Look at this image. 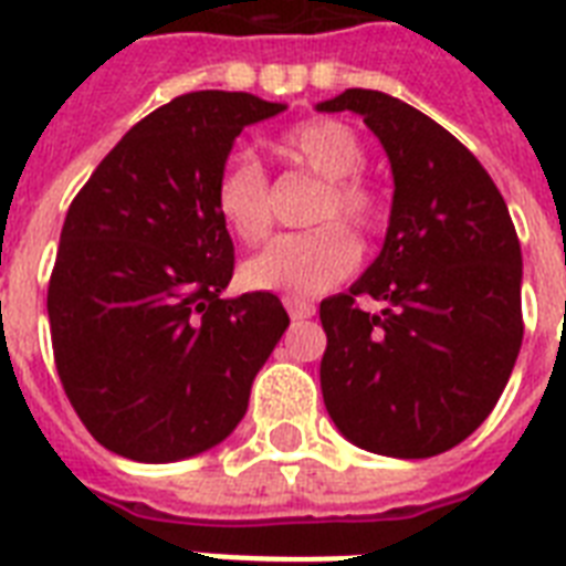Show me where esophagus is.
I'll use <instances>...</instances> for the list:
<instances>
[{"instance_id": "1", "label": "esophagus", "mask_w": 566, "mask_h": 566, "mask_svg": "<svg viewBox=\"0 0 566 566\" xmlns=\"http://www.w3.org/2000/svg\"><path fill=\"white\" fill-rule=\"evenodd\" d=\"M284 308H287L291 319H308L317 314V308L311 302L300 300V296H284Z\"/></svg>"}]
</instances>
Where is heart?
Instances as JSON below:
<instances>
[{
	"label": "heart",
	"mask_w": 566,
	"mask_h": 566,
	"mask_svg": "<svg viewBox=\"0 0 566 566\" xmlns=\"http://www.w3.org/2000/svg\"><path fill=\"white\" fill-rule=\"evenodd\" d=\"M284 155L300 170L319 179L311 205V222L340 220L353 229L370 231L378 226L376 190L361 179L367 149L353 126L340 119H308L291 128L282 140ZM213 205L229 231L243 243H258L273 226V188L264 167L249 149H234L226 158ZM358 264V243L344 226L326 222L302 234H282L243 264V284L255 291L311 296L344 282Z\"/></svg>",
	"instance_id": "heart-1"
}]
</instances>
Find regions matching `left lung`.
Masks as SVG:
<instances>
[{"label": "left lung", "instance_id": "1", "mask_svg": "<svg viewBox=\"0 0 566 566\" xmlns=\"http://www.w3.org/2000/svg\"><path fill=\"white\" fill-rule=\"evenodd\" d=\"M317 111L364 117L394 172L381 252L349 291L319 302L323 402L367 452L440 455L488 420L523 344L509 205L464 144L396 96L353 87ZM358 295L386 308L361 312Z\"/></svg>", "mask_w": 566, "mask_h": 566}]
</instances>
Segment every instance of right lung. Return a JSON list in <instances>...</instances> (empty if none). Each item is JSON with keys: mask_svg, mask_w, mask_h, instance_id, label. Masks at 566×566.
I'll list each match as a JSON object with an SVG mask.
<instances>
[{"mask_svg": "<svg viewBox=\"0 0 566 566\" xmlns=\"http://www.w3.org/2000/svg\"><path fill=\"white\" fill-rule=\"evenodd\" d=\"M284 108L185 93L128 128L66 211L46 296L55 367L117 455L170 464L222 443L291 326L273 293H222L234 247L213 205L234 137Z\"/></svg>", "mask_w": 566, "mask_h": 566, "instance_id": "1", "label": "right lung"}]
</instances>
